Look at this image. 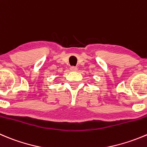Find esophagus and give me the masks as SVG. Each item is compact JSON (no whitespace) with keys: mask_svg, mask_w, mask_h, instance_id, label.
Here are the masks:
<instances>
[{"mask_svg":"<svg viewBox=\"0 0 147 147\" xmlns=\"http://www.w3.org/2000/svg\"><path fill=\"white\" fill-rule=\"evenodd\" d=\"M70 70L71 71H77L78 70V67H75V66H72L70 67Z\"/></svg>","mask_w":147,"mask_h":147,"instance_id":"esophagus-1","label":"esophagus"}]
</instances>
